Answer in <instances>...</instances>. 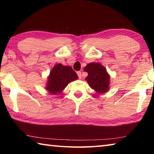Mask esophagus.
I'll return each mask as SVG.
<instances>
[{"label":"esophagus","instance_id":"obj_1","mask_svg":"<svg viewBox=\"0 0 154 154\" xmlns=\"http://www.w3.org/2000/svg\"><path fill=\"white\" fill-rule=\"evenodd\" d=\"M77 74L78 75V77H79V79H81V77H82V75H81V71H77Z\"/></svg>","mask_w":154,"mask_h":154}]
</instances>
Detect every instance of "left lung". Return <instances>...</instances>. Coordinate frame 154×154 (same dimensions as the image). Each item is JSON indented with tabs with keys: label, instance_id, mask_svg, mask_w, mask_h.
Masks as SVG:
<instances>
[{
	"label": "left lung",
	"instance_id": "8db88e82",
	"mask_svg": "<svg viewBox=\"0 0 154 154\" xmlns=\"http://www.w3.org/2000/svg\"><path fill=\"white\" fill-rule=\"evenodd\" d=\"M88 73L85 78L89 85L97 93H105L109 89L110 76L106 69L99 63H91L84 68Z\"/></svg>",
	"mask_w": 154,
	"mask_h": 154
}]
</instances>
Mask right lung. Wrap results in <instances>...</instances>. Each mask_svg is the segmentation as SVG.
I'll return each instance as SVG.
<instances>
[{"label": "right lung", "instance_id": "right-lung-1", "mask_svg": "<svg viewBox=\"0 0 154 154\" xmlns=\"http://www.w3.org/2000/svg\"><path fill=\"white\" fill-rule=\"evenodd\" d=\"M77 79V75L71 67L57 64L50 72L46 89L51 94L60 93L68 83Z\"/></svg>", "mask_w": 154, "mask_h": 154}]
</instances>
